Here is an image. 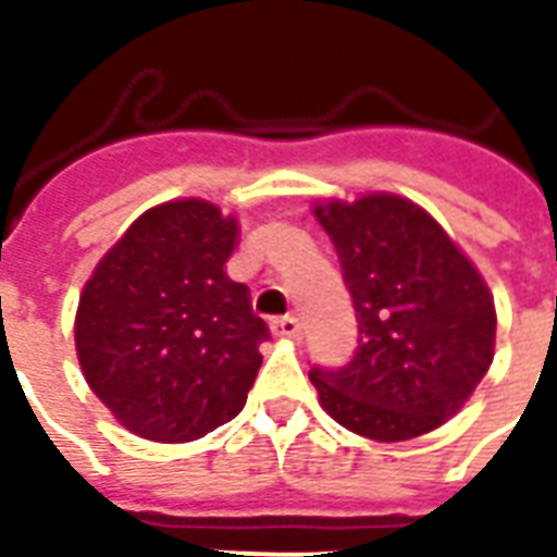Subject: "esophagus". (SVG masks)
<instances>
[{
  "label": "esophagus",
  "instance_id": "obj_1",
  "mask_svg": "<svg viewBox=\"0 0 557 557\" xmlns=\"http://www.w3.org/2000/svg\"><path fill=\"white\" fill-rule=\"evenodd\" d=\"M271 332L277 335V338H300V323L297 318L286 314V318H274L271 321Z\"/></svg>",
  "mask_w": 557,
  "mask_h": 557
}]
</instances>
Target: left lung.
Wrapping results in <instances>:
<instances>
[{
    "label": "left lung",
    "instance_id": "1",
    "mask_svg": "<svg viewBox=\"0 0 557 557\" xmlns=\"http://www.w3.org/2000/svg\"><path fill=\"white\" fill-rule=\"evenodd\" d=\"M358 318V349L338 370L312 367L321 407L367 440L440 428L492 367L494 297L436 219L393 193L314 205Z\"/></svg>",
    "mask_w": 557,
    "mask_h": 557
}]
</instances>
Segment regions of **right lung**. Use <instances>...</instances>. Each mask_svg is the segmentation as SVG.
<instances>
[{
    "label": "right lung",
    "mask_w": 557,
    "mask_h": 557,
    "mask_svg": "<svg viewBox=\"0 0 557 557\" xmlns=\"http://www.w3.org/2000/svg\"><path fill=\"white\" fill-rule=\"evenodd\" d=\"M236 219L205 199L135 219L83 286L74 347L91 393L126 431L193 442L245 407L269 326L225 274Z\"/></svg>",
    "instance_id": "add662e5"
}]
</instances>
